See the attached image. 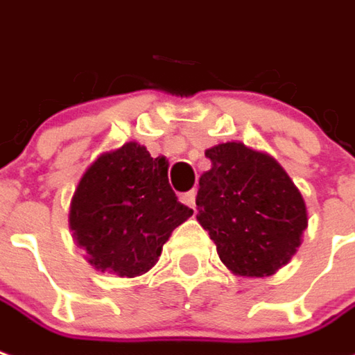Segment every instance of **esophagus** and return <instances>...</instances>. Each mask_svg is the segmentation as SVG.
<instances>
[{"instance_id":"34e87169","label":"esophagus","mask_w":355,"mask_h":355,"mask_svg":"<svg viewBox=\"0 0 355 355\" xmlns=\"http://www.w3.org/2000/svg\"><path fill=\"white\" fill-rule=\"evenodd\" d=\"M180 202L184 203L186 207H190V209H196V192H194V190H190V192H184V194L180 196Z\"/></svg>"}]
</instances>
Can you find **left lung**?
<instances>
[{"instance_id": "8db88e82", "label": "left lung", "mask_w": 355, "mask_h": 355, "mask_svg": "<svg viewBox=\"0 0 355 355\" xmlns=\"http://www.w3.org/2000/svg\"><path fill=\"white\" fill-rule=\"evenodd\" d=\"M211 169L200 177L196 219L220 261L238 277H271L292 259L307 229L306 202L269 153L242 142L205 150Z\"/></svg>"}]
</instances>
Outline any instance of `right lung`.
<instances>
[{
  "label": "right lung",
  "instance_id": "obj_1",
  "mask_svg": "<svg viewBox=\"0 0 355 355\" xmlns=\"http://www.w3.org/2000/svg\"><path fill=\"white\" fill-rule=\"evenodd\" d=\"M169 163L138 142L101 153L74 190L69 227L86 261L135 279L159 259L171 232L192 217L169 184Z\"/></svg>",
  "mask_w": 355,
  "mask_h": 355
}]
</instances>
